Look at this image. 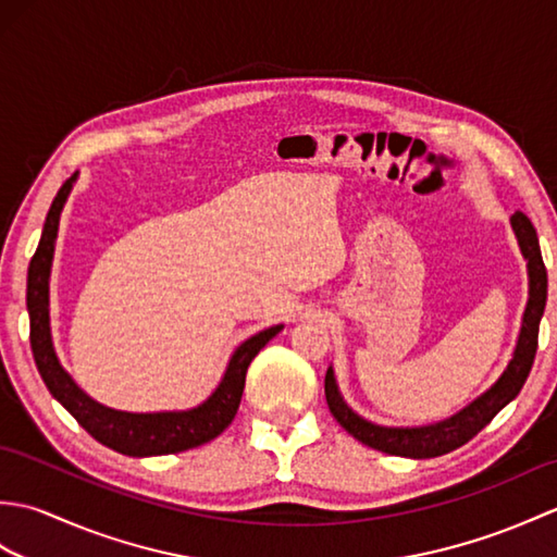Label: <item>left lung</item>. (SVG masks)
<instances>
[{"mask_svg":"<svg viewBox=\"0 0 557 557\" xmlns=\"http://www.w3.org/2000/svg\"><path fill=\"white\" fill-rule=\"evenodd\" d=\"M512 227L522 246V253L529 260V304L524 311L522 333L517 339V349L512 361L507 363L500 381L495 383L486 395L471 401L469 407L461 409L455 417H449L441 423L421 425V429H385V425H375L357 417L342 399L333 369L325 373V399L330 413L337 419V423L351 433L357 441L369 445L373 449H381L387 455L397 457H413V459H429L453 453V449L469 443L481 429L493 421L505 405L519 395V389L527 383L531 366H534L536 347H539V323L543 309H546L548 297V275L546 265H543L539 236L534 224L524 215L522 210H517L512 215Z\"/></svg>","mask_w":557,"mask_h":557,"instance_id":"8db88e82","label":"left lung"}]
</instances>
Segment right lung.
Instances as JSON below:
<instances>
[{
    "label": "right lung",
    "instance_id": "add662e5",
    "mask_svg": "<svg viewBox=\"0 0 557 557\" xmlns=\"http://www.w3.org/2000/svg\"><path fill=\"white\" fill-rule=\"evenodd\" d=\"M76 174L59 188L50 212H47L40 244L35 248L28 265V315H30V349L35 366L52 397L62 401V407L86 429L98 443L108 445L116 453L128 457H152V455H174L203 445L218 437L232 423L236 409L244 395L248 363L256 354L275 337L282 325L268 327L263 333L248 337L244 345L234 351L222 383L218 385L203 405L188 411H162V413H128L114 411L98 405L83 389L71 381L69 373L59 366L52 349L50 335V311H47V282H50L54 239L59 227V212L71 191Z\"/></svg>",
    "mask_w": 557,
    "mask_h": 557
}]
</instances>
